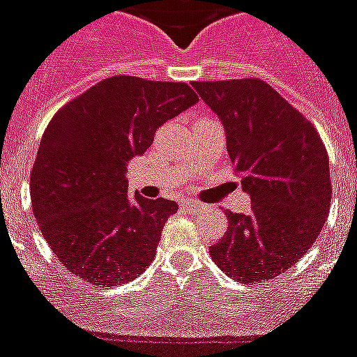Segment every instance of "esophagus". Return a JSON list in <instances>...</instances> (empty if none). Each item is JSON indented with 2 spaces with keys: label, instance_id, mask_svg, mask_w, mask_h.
<instances>
[{
  "label": "esophagus",
  "instance_id": "1",
  "mask_svg": "<svg viewBox=\"0 0 357 357\" xmlns=\"http://www.w3.org/2000/svg\"><path fill=\"white\" fill-rule=\"evenodd\" d=\"M184 206L191 211H197V210H200V208H202V204H200V202H197V200H191V199L184 200Z\"/></svg>",
  "mask_w": 357,
  "mask_h": 357
}]
</instances>
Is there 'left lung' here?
I'll use <instances>...</instances> for the list:
<instances>
[{"mask_svg": "<svg viewBox=\"0 0 357 357\" xmlns=\"http://www.w3.org/2000/svg\"><path fill=\"white\" fill-rule=\"evenodd\" d=\"M220 119L226 147L252 197V213L228 211V229L210 248L231 279L278 278L301 259L331 210L328 155L314 123L259 78L193 82Z\"/></svg>", "mask_w": 357, "mask_h": 357, "instance_id": "left-lung-1", "label": "left lung"}]
</instances>
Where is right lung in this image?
Segmentation results:
<instances>
[{
    "label": "right lung",
    "mask_w": 357,
    "mask_h": 357,
    "mask_svg": "<svg viewBox=\"0 0 357 357\" xmlns=\"http://www.w3.org/2000/svg\"><path fill=\"white\" fill-rule=\"evenodd\" d=\"M199 102L184 82L111 76L47 126L31 173L41 235L69 272L94 287L137 279L153 263L173 200L128 197L126 166L162 123Z\"/></svg>",
    "instance_id": "1"
}]
</instances>
